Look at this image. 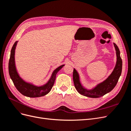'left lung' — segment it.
Returning <instances> with one entry per match:
<instances>
[{"label": "left lung", "instance_id": "left-lung-1", "mask_svg": "<svg viewBox=\"0 0 131 131\" xmlns=\"http://www.w3.org/2000/svg\"><path fill=\"white\" fill-rule=\"evenodd\" d=\"M114 45L116 50L117 61L116 64L112 73L105 80L99 84L92 90H88L83 88L79 80V74L77 70H73V81L75 88L78 92L84 96L91 98H98L103 96L104 95L110 92L116 85L122 72V61L120 57V52L117 46L114 43Z\"/></svg>", "mask_w": 131, "mask_h": 131}]
</instances>
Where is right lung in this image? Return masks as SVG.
<instances>
[{
	"mask_svg": "<svg viewBox=\"0 0 131 131\" xmlns=\"http://www.w3.org/2000/svg\"><path fill=\"white\" fill-rule=\"evenodd\" d=\"M17 43V41H16L12 47L9 62V73L14 85L19 92L25 96L28 97H39L45 96L52 89L56 79L57 73L64 65L59 66L55 69L48 82L44 85L38 87L26 82L19 77L16 69L15 50Z\"/></svg>",
	"mask_w": 131,
	"mask_h": 131,
	"instance_id": "1",
	"label": "right lung"
}]
</instances>
